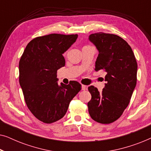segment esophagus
<instances>
[{
    "instance_id": "1",
    "label": "esophagus",
    "mask_w": 151,
    "mask_h": 151,
    "mask_svg": "<svg viewBox=\"0 0 151 151\" xmlns=\"http://www.w3.org/2000/svg\"><path fill=\"white\" fill-rule=\"evenodd\" d=\"M86 89V86L85 85H82V91H84Z\"/></svg>"
}]
</instances>
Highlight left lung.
<instances>
[{"mask_svg":"<svg viewBox=\"0 0 151 151\" xmlns=\"http://www.w3.org/2000/svg\"><path fill=\"white\" fill-rule=\"evenodd\" d=\"M88 40L99 52L95 71L106 73L102 92L93 86L88 87L91 94L88 113L97 122L110 124L122 115L129 104L137 82V64L131 47L117 35L96 33L91 34Z\"/></svg>","mask_w":151,"mask_h":151,"instance_id":"1","label":"left lung"}]
</instances>
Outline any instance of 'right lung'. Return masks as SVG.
Instances as JSON below:
<instances>
[{"mask_svg":"<svg viewBox=\"0 0 151 151\" xmlns=\"http://www.w3.org/2000/svg\"><path fill=\"white\" fill-rule=\"evenodd\" d=\"M78 36L52 34L37 37L28 43L20 58L19 82L24 100L32 114L44 123L63 118L81 90L78 82L58 84L57 78V71L65 65L63 53Z\"/></svg>","mask_w":151,"mask_h":151,"instance_id":"1","label":"right lung"}]
</instances>
